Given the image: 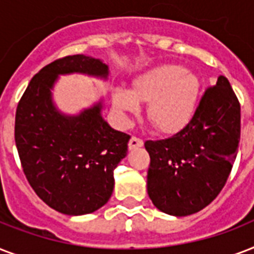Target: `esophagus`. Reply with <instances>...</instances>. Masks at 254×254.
<instances>
[{"mask_svg":"<svg viewBox=\"0 0 254 254\" xmlns=\"http://www.w3.org/2000/svg\"><path fill=\"white\" fill-rule=\"evenodd\" d=\"M143 145V141L141 138H138V137H131L130 141H129V149L130 150H133V149H138V147H141Z\"/></svg>","mask_w":254,"mask_h":254,"instance_id":"34e87169","label":"esophagus"}]
</instances>
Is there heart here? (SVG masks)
I'll list each match as a JSON object with an SVG mask.
<instances>
[{
    "mask_svg": "<svg viewBox=\"0 0 254 254\" xmlns=\"http://www.w3.org/2000/svg\"><path fill=\"white\" fill-rule=\"evenodd\" d=\"M200 80L181 64H163L139 75L130 91L116 88L113 108L123 119L138 111V101H147L146 115L162 131H174L189 123L196 109Z\"/></svg>",
    "mask_w": 254,
    "mask_h": 254,
    "instance_id": "b5f03b06",
    "label": "heart"
}]
</instances>
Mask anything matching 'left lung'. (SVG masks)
Segmentation results:
<instances>
[{
    "label": "left lung",
    "instance_id": "8db88e82",
    "mask_svg": "<svg viewBox=\"0 0 254 254\" xmlns=\"http://www.w3.org/2000/svg\"><path fill=\"white\" fill-rule=\"evenodd\" d=\"M240 127V103L228 79L219 76L183 129L169 138L145 142L150 155L147 193L153 204L173 216L207 207L231 174Z\"/></svg>",
    "mask_w": 254,
    "mask_h": 254
}]
</instances>
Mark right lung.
Instances as JSON below:
<instances>
[{
  "instance_id": "1",
  "label": "right lung",
  "mask_w": 254,
  "mask_h": 254,
  "mask_svg": "<svg viewBox=\"0 0 254 254\" xmlns=\"http://www.w3.org/2000/svg\"><path fill=\"white\" fill-rule=\"evenodd\" d=\"M84 73L107 80L105 63L71 55L31 79L15 113V145L30 186L58 212L77 216L101 208L112 196L113 171L127 157L130 135L103 119V100L79 115L57 108L53 89L61 75Z\"/></svg>"
}]
</instances>
